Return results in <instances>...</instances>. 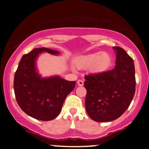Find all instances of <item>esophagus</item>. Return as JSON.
I'll use <instances>...</instances> for the list:
<instances>
[{"label":"esophagus","mask_w":149,"mask_h":149,"mask_svg":"<svg viewBox=\"0 0 149 149\" xmlns=\"http://www.w3.org/2000/svg\"><path fill=\"white\" fill-rule=\"evenodd\" d=\"M77 83H78V85H79V86H83V84H84V82H83L82 80H78V82H77Z\"/></svg>","instance_id":"1"}]
</instances>
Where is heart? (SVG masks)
<instances>
[{
  "mask_svg": "<svg viewBox=\"0 0 149 149\" xmlns=\"http://www.w3.org/2000/svg\"><path fill=\"white\" fill-rule=\"evenodd\" d=\"M112 63L111 56L106 52H97L82 56L76 61L80 69H89L92 73L100 74L107 71Z\"/></svg>",
  "mask_w": 149,
  "mask_h": 149,
  "instance_id": "heart-1",
  "label": "heart"
}]
</instances>
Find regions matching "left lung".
Segmentation results:
<instances>
[{
    "label": "left lung",
    "instance_id": "obj_1",
    "mask_svg": "<svg viewBox=\"0 0 149 149\" xmlns=\"http://www.w3.org/2000/svg\"><path fill=\"white\" fill-rule=\"evenodd\" d=\"M116 52L113 69L100 74L85 76V109L97 122L118 118L129 107L135 92L134 61L123 49L113 47Z\"/></svg>",
    "mask_w": 149,
    "mask_h": 149
}]
</instances>
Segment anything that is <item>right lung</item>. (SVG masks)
<instances>
[{
  "instance_id": "1",
  "label": "right lung",
  "mask_w": 149,
  "mask_h": 149,
  "mask_svg": "<svg viewBox=\"0 0 149 149\" xmlns=\"http://www.w3.org/2000/svg\"><path fill=\"white\" fill-rule=\"evenodd\" d=\"M42 52L59 54L57 50L39 47L24 54L15 72L14 90L17 102L24 112L33 118L47 121L59 115L76 81H69L59 76L42 77L38 71L36 61Z\"/></svg>"
}]
</instances>
